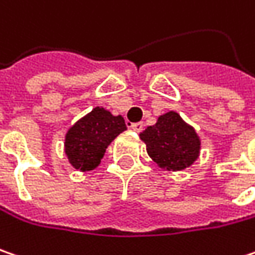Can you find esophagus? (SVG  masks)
I'll list each match as a JSON object with an SVG mask.
<instances>
[{
  "label": "esophagus",
  "instance_id": "34e87169",
  "mask_svg": "<svg viewBox=\"0 0 255 255\" xmlns=\"http://www.w3.org/2000/svg\"><path fill=\"white\" fill-rule=\"evenodd\" d=\"M130 129L134 130V132H142V130H143V123H142V122L130 123Z\"/></svg>",
  "mask_w": 255,
  "mask_h": 255
}]
</instances>
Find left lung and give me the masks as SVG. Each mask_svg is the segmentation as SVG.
<instances>
[{
  "label": "left lung",
  "mask_w": 255,
  "mask_h": 255,
  "mask_svg": "<svg viewBox=\"0 0 255 255\" xmlns=\"http://www.w3.org/2000/svg\"><path fill=\"white\" fill-rule=\"evenodd\" d=\"M139 136L146 145L147 155L162 169L182 171L199 156V136L173 110L160 115L156 123L147 126Z\"/></svg>",
  "instance_id": "8db88e82"
}]
</instances>
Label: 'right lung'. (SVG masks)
<instances>
[{"label":"right lung","mask_w":255,"mask_h":255,"mask_svg":"<svg viewBox=\"0 0 255 255\" xmlns=\"http://www.w3.org/2000/svg\"><path fill=\"white\" fill-rule=\"evenodd\" d=\"M126 123L105 108L97 106L76 122L64 137V152L74 169L93 171L99 166L108 146L125 132Z\"/></svg>","instance_id":"add662e5"}]
</instances>
